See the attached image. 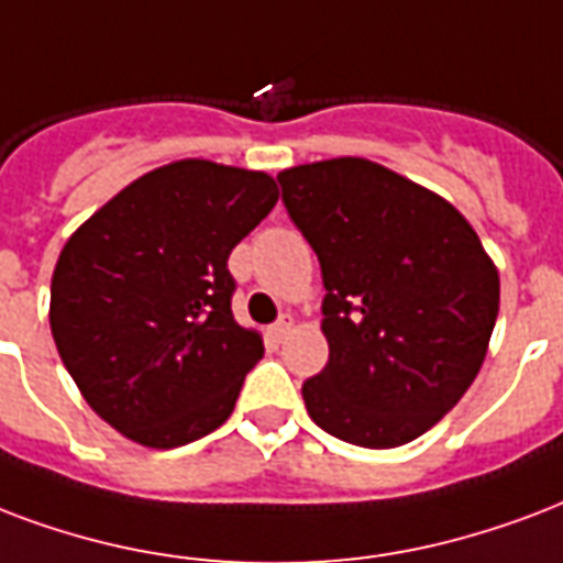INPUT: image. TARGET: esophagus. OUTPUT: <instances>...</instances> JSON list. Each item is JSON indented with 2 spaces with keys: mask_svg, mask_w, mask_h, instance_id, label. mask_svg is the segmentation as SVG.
Listing matches in <instances>:
<instances>
[{
  "mask_svg": "<svg viewBox=\"0 0 563 563\" xmlns=\"http://www.w3.org/2000/svg\"><path fill=\"white\" fill-rule=\"evenodd\" d=\"M291 328H295V319H291L289 312H286V316H280V319H277V324L272 328V336L277 339V342H283V339L291 333Z\"/></svg>",
  "mask_w": 563,
  "mask_h": 563,
  "instance_id": "1",
  "label": "esophagus"
}]
</instances>
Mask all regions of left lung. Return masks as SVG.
I'll return each mask as SVG.
<instances>
[{
	"label": "left lung",
	"instance_id": "obj_1",
	"mask_svg": "<svg viewBox=\"0 0 563 563\" xmlns=\"http://www.w3.org/2000/svg\"><path fill=\"white\" fill-rule=\"evenodd\" d=\"M283 203L319 256L328 366L307 413L363 449L434 428L470 389L499 316V272L445 197L368 158L277 174Z\"/></svg>",
	"mask_w": 563,
	"mask_h": 563
}]
</instances>
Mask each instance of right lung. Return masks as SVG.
I'll use <instances>...</instances> for the list:
<instances>
[{"mask_svg": "<svg viewBox=\"0 0 563 563\" xmlns=\"http://www.w3.org/2000/svg\"><path fill=\"white\" fill-rule=\"evenodd\" d=\"M277 197L265 170L179 158L67 239L49 289L55 349L126 440L177 449L230 419L263 336L233 319L227 260Z\"/></svg>", "mask_w": 563, "mask_h": 563, "instance_id": "obj_1", "label": "right lung"}]
</instances>
